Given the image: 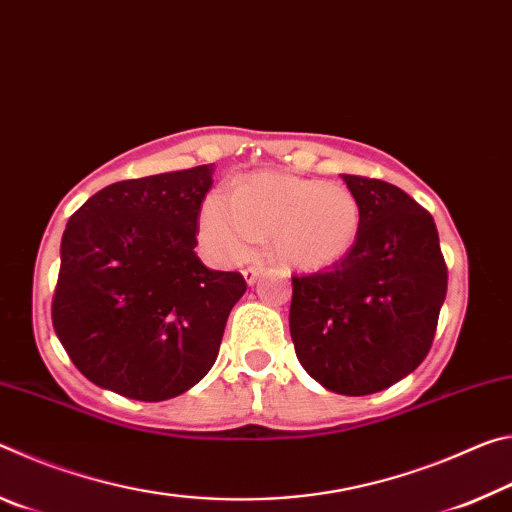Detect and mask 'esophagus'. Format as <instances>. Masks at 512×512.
I'll use <instances>...</instances> for the list:
<instances>
[{"label":"esophagus","instance_id":"34e87169","mask_svg":"<svg viewBox=\"0 0 512 512\" xmlns=\"http://www.w3.org/2000/svg\"><path fill=\"white\" fill-rule=\"evenodd\" d=\"M262 271H264L262 266H248V268H244V271H241V273H244V280H246L248 284H255L257 277L262 275Z\"/></svg>","mask_w":512,"mask_h":512}]
</instances>
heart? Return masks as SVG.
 Here are the masks:
<instances>
[{
    "label": "heart",
    "mask_w": 512,
    "mask_h": 512,
    "mask_svg": "<svg viewBox=\"0 0 512 512\" xmlns=\"http://www.w3.org/2000/svg\"><path fill=\"white\" fill-rule=\"evenodd\" d=\"M198 228L205 248L221 262H241L271 239V255L284 268L316 273L352 253L361 207L341 183L257 171L237 180L230 198L207 196Z\"/></svg>",
    "instance_id": "1"
}]
</instances>
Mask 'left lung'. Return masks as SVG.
I'll return each mask as SVG.
<instances>
[{"instance_id": "8db88e82", "label": "left lung", "mask_w": 512, "mask_h": 512, "mask_svg": "<svg viewBox=\"0 0 512 512\" xmlns=\"http://www.w3.org/2000/svg\"><path fill=\"white\" fill-rule=\"evenodd\" d=\"M361 207L352 253L293 277L298 361L327 391L370 395L420 366L436 334L447 266L433 216L384 180L341 176Z\"/></svg>"}]
</instances>
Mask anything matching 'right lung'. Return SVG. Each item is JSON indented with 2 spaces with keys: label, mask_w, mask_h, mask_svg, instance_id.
I'll return each instance as SVG.
<instances>
[{
  "label": "right lung",
  "mask_w": 512,
  "mask_h": 512,
  "mask_svg": "<svg viewBox=\"0 0 512 512\" xmlns=\"http://www.w3.org/2000/svg\"><path fill=\"white\" fill-rule=\"evenodd\" d=\"M212 173L214 164H201L121 180L67 221L51 320L92 384L162 402L214 366L246 280L212 271L194 253Z\"/></svg>",
  "instance_id": "right-lung-1"
}]
</instances>
